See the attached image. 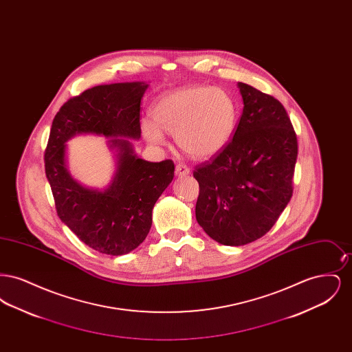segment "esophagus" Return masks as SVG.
Masks as SVG:
<instances>
[{
	"mask_svg": "<svg viewBox=\"0 0 352 352\" xmlns=\"http://www.w3.org/2000/svg\"><path fill=\"white\" fill-rule=\"evenodd\" d=\"M175 174L178 177H186V175L190 174V168H187L184 164H179V165L175 166Z\"/></svg>",
	"mask_w": 352,
	"mask_h": 352,
	"instance_id": "1",
	"label": "esophagus"
}]
</instances>
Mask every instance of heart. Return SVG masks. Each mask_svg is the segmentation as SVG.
I'll return each mask as SVG.
<instances>
[{"label":"heart","mask_w":352,"mask_h":352,"mask_svg":"<svg viewBox=\"0 0 352 352\" xmlns=\"http://www.w3.org/2000/svg\"><path fill=\"white\" fill-rule=\"evenodd\" d=\"M153 120L141 121L144 138L154 146L166 142L164 132L174 134L181 149L195 158H210L230 142L236 126V107L221 88L192 85L158 98Z\"/></svg>","instance_id":"1"}]
</instances>
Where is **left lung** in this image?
I'll return each mask as SVG.
<instances>
[{"label": "left lung", "instance_id": "8db88e82", "mask_svg": "<svg viewBox=\"0 0 352 352\" xmlns=\"http://www.w3.org/2000/svg\"><path fill=\"white\" fill-rule=\"evenodd\" d=\"M244 108L234 138L194 171L199 184L195 217L223 245L239 247L268 232L293 194L297 135L284 105L237 83Z\"/></svg>", "mask_w": 352, "mask_h": 352}]
</instances>
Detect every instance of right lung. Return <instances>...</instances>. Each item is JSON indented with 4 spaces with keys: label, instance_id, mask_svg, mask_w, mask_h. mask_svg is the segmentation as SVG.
Masks as SVG:
<instances>
[{
    "label": "right lung",
    "instance_id": "add662e5",
    "mask_svg": "<svg viewBox=\"0 0 352 352\" xmlns=\"http://www.w3.org/2000/svg\"><path fill=\"white\" fill-rule=\"evenodd\" d=\"M148 87L145 82L96 85L63 104L51 125L45 168L58 217L104 254H126L146 239L153 207L174 178L171 160L145 161L131 142L141 138L140 104ZM79 133L110 138L116 171L102 189L79 184L67 170V141Z\"/></svg>",
    "mask_w": 352,
    "mask_h": 352
}]
</instances>
